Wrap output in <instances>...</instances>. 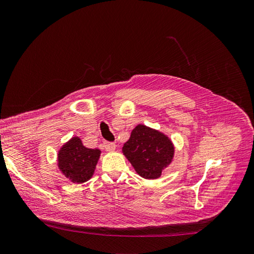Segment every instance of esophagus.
<instances>
[{
    "mask_svg": "<svg viewBox=\"0 0 254 254\" xmlns=\"http://www.w3.org/2000/svg\"><path fill=\"white\" fill-rule=\"evenodd\" d=\"M103 145H104V149L107 151H110V152L114 151L115 146H117V145H115V143H113V142H104Z\"/></svg>",
    "mask_w": 254,
    "mask_h": 254,
    "instance_id": "obj_1",
    "label": "esophagus"
}]
</instances>
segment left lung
Segmentation results:
<instances>
[{
    "label": "left lung",
    "mask_w": 254,
    "mask_h": 254,
    "mask_svg": "<svg viewBox=\"0 0 254 254\" xmlns=\"http://www.w3.org/2000/svg\"><path fill=\"white\" fill-rule=\"evenodd\" d=\"M122 151L137 174L144 179H158L162 170L171 163L174 154L168 136L142 124L133 128Z\"/></svg>",
    "instance_id": "8db88e82"
}]
</instances>
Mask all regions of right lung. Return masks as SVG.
I'll list each match as a JSON object with an SVG mask.
<instances>
[{
  "mask_svg": "<svg viewBox=\"0 0 254 254\" xmlns=\"http://www.w3.org/2000/svg\"><path fill=\"white\" fill-rule=\"evenodd\" d=\"M100 153L98 149L85 147L79 137H73L59 152V168L72 182L83 183L93 175Z\"/></svg>",
  "mask_w": 254,
  "mask_h": 254,
  "instance_id": "right-lung-1",
  "label": "right lung"
}]
</instances>
